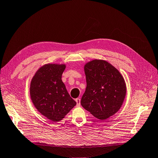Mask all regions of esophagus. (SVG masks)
Returning a JSON list of instances; mask_svg holds the SVG:
<instances>
[{"label":"esophagus","mask_w":158,"mask_h":158,"mask_svg":"<svg viewBox=\"0 0 158 158\" xmlns=\"http://www.w3.org/2000/svg\"><path fill=\"white\" fill-rule=\"evenodd\" d=\"M75 101H76V102H77V106L78 107H79V106H80V98H77L76 100H75Z\"/></svg>","instance_id":"obj_1"}]
</instances>
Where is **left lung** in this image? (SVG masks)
<instances>
[{
	"mask_svg": "<svg viewBox=\"0 0 158 158\" xmlns=\"http://www.w3.org/2000/svg\"><path fill=\"white\" fill-rule=\"evenodd\" d=\"M87 87L81 105L96 118L105 120L121 107L126 94L122 74L106 61L94 60L84 67Z\"/></svg>",
	"mask_w": 158,
	"mask_h": 158,
	"instance_id": "8db88e82",
	"label": "left lung"
}]
</instances>
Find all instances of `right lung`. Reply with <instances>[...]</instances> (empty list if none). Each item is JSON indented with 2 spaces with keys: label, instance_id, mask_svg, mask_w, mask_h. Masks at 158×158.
<instances>
[{
  "label": "right lung",
  "instance_id": "1",
  "mask_svg": "<svg viewBox=\"0 0 158 158\" xmlns=\"http://www.w3.org/2000/svg\"><path fill=\"white\" fill-rule=\"evenodd\" d=\"M65 65L47 64L40 67L33 78L30 95L40 113L58 122L77 105L62 80Z\"/></svg>",
  "mask_w": 158,
  "mask_h": 158
}]
</instances>
